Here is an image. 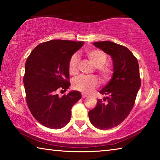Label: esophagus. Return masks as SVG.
Here are the masks:
<instances>
[{
    "label": "esophagus",
    "mask_w": 160,
    "mask_h": 160,
    "mask_svg": "<svg viewBox=\"0 0 160 160\" xmlns=\"http://www.w3.org/2000/svg\"><path fill=\"white\" fill-rule=\"evenodd\" d=\"M88 97V96H87L86 95V94H82V98H85V97Z\"/></svg>",
    "instance_id": "esophagus-1"
}]
</instances>
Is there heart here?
I'll list each match as a JSON object with an SVG mask.
<instances>
[{
    "label": "heart",
    "mask_w": 160,
    "mask_h": 160,
    "mask_svg": "<svg viewBox=\"0 0 160 160\" xmlns=\"http://www.w3.org/2000/svg\"><path fill=\"white\" fill-rule=\"evenodd\" d=\"M86 56L90 63L96 67L100 79L103 82H107L112 76L113 70L112 66L106 63L107 56L104 51L99 49H90L87 51ZM79 58L77 54H74L70 58L68 63V71L72 75L78 72ZM99 85V81L95 77L80 76L73 81V88L75 90L82 92L83 93L90 94Z\"/></svg>",
    "instance_id": "heart-1"
}]
</instances>
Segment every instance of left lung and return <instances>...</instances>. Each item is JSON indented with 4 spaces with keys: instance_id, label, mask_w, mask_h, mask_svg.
Masks as SVG:
<instances>
[{
    "instance_id": "1",
    "label": "left lung",
    "mask_w": 160,
    "mask_h": 160,
    "mask_svg": "<svg viewBox=\"0 0 160 160\" xmlns=\"http://www.w3.org/2000/svg\"><path fill=\"white\" fill-rule=\"evenodd\" d=\"M94 47L112 57V79L99 93L106 95L103 101L89 112L90 121L96 128L107 130L117 126L129 115L141 85L137 58L128 48L105 41L94 42ZM107 101L104 103L103 102Z\"/></svg>"
}]
</instances>
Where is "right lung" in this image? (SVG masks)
<instances>
[{
	"label": "right lung",
	"instance_id": "1",
	"mask_svg": "<svg viewBox=\"0 0 160 160\" xmlns=\"http://www.w3.org/2000/svg\"><path fill=\"white\" fill-rule=\"evenodd\" d=\"M83 44L51 40L38 45L27 59L23 78L27 103L35 119L47 128L66 126L70 122L72 106L82 97L76 90L61 97L57 92L66 91L70 86L69 61Z\"/></svg>",
	"mask_w": 160,
	"mask_h": 160
}]
</instances>
